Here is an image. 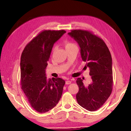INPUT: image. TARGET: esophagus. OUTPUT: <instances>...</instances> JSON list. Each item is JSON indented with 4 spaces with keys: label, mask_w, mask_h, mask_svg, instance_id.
<instances>
[{
    "label": "esophagus",
    "mask_w": 131,
    "mask_h": 131,
    "mask_svg": "<svg viewBox=\"0 0 131 131\" xmlns=\"http://www.w3.org/2000/svg\"><path fill=\"white\" fill-rule=\"evenodd\" d=\"M70 83H71V81H70V80L66 81V84H67V85H68V84H70Z\"/></svg>",
    "instance_id": "1"
}]
</instances>
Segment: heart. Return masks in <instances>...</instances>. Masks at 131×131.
I'll return each mask as SVG.
<instances>
[{
  "label": "heart",
  "instance_id": "obj_1",
  "mask_svg": "<svg viewBox=\"0 0 131 131\" xmlns=\"http://www.w3.org/2000/svg\"><path fill=\"white\" fill-rule=\"evenodd\" d=\"M76 46L74 43H70V42H67V43H66L65 44V48H68L69 47H72V46ZM55 50V48H54L52 50V52H54V51Z\"/></svg>",
  "mask_w": 131,
  "mask_h": 131
}]
</instances>
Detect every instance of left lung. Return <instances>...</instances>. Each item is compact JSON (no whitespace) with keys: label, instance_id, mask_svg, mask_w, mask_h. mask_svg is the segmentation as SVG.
Listing matches in <instances>:
<instances>
[{"label":"left lung","instance_id":"8db88e82","mask_svg":"<svg viewBox=\"0 0 131 131\" xmlns=\"http://www.w3.org/2000/svg\"><path fill=\"white\" fill-rule=\"evenodd\" d=\"M80 47L81 58L90 68L91 81L85 85L83 80H76L79 90L76 99L81 107L90 112L101 108L112 94V59L110 51L102 39L88 30L75 29L68 33Z\"/></svg>","mask_w":131,"mask_h":131}]
</instances>
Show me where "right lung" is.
I'll use <instances>...</instances> for the list:
<instances>
[{
  "label": "right lung",
  "instance_id": "obj_1",
  "mask_svg": "<svg viewBox=\"0 0 131 131\" xmlns=\"http://www.w3.org/2000/svg\"><path fill=\"white\" fill-rule=\"evenodd\" d=\"M66 33L64 30L41 31L24 48L21 57V89L34 110L43 113L58 103L65 80L47 79L46 68L54 44Z\"/></svg>",
  "mask_w": 131,
  "mask_h": 131
}]
</instances>
